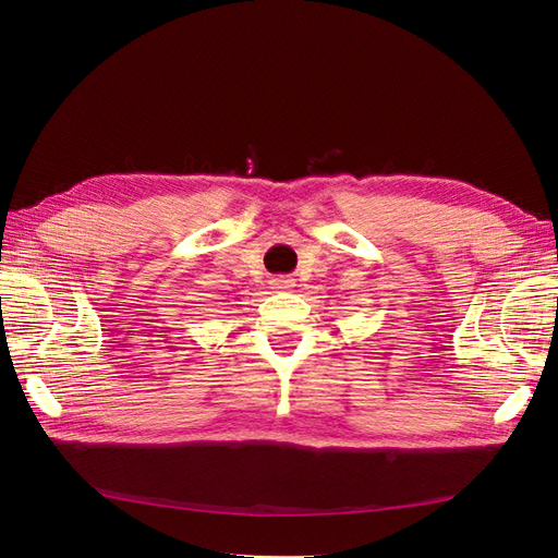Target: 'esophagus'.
I'll return each mask as SVG.
<instances>
[{
    "label": "esophagus",
    "instance_id": "obj_1",
    "mask_svg": "<svg viewBox=\"0 0 558 558\" xmlns=\"http://www.w3.org/2000/svg\"><path fill=\"white\" fill-rule=\"evenodd\" d=\"M293 286H295L293 277H275L272 281H269V289L272 291H291Z\"/></svg>",
    "mask_w": 558,
    "mask_h": 558
}]
</instances>
